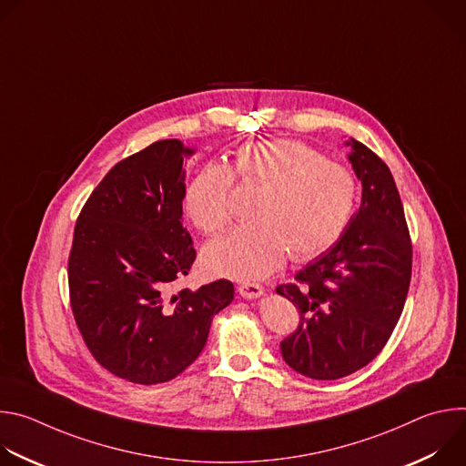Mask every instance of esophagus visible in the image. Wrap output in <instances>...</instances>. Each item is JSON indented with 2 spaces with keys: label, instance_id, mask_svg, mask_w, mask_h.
Segmentation results:
<instances>
[{
  "label": "esophagus",
  "instance_id": "34e87169",
  "mask_svg": "<svg viewBox=\"0 0 466 466\" xmlns=\"http://www.w3.org/2000/svg\"><path fill=\"white\" fill-rule=\"evenodd\" d=\"M238 291L243 299H258L263 295V288L256 282H243V284H239Z\"/></svg>",
  "mask_w": 466,
  "mask_h": 466
}]
</instances>
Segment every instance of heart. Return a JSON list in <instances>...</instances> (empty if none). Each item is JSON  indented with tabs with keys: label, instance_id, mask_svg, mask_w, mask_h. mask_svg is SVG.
Here are the masks:
<instances>
[{
	"label": "heart",
	"instance_id": "heart-1",
	"mask_svg": "<svg viewBox=\"0 0 466 466\" xmlns=\"http://www.w3.org/2000/svg\"><path fill=\"white\" fill-rule=\"evenodd\" d=\"M232 178L261 186L254 221L238 225L208 245L207 269L236 280L275 273L288 254L309 259L334 245L358 205V178L299 140H268L238 149L230 166L208 164L191 178L184 208L205 234L221 232L232 219Z\"/></svg>",
	"mask_w": 466,
	"mask_h": 466
}]
</instances>
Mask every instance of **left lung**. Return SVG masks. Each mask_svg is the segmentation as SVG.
I'll return each mask as SVG.
<instances>
[{
	"label": "left lung",
	"instance_id": "1",
	"mask_svg": "<svg viewBox=\"0 0 466 466\" xmlns=\"http://www.w3.org/2000/svg\"><path fill=\"white\" fill-rule=\"evenodd\" d=\"M349 160L361 180V207L341 238L277 293L300 320L282 343L286 363L313 380L345 378L369 365L402 315L413 248L387 164L361 142Z\"/></svg>",
	"mask_w": 466,
	"mask_h": 466
}]
</instances>
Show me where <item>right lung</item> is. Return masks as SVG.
<instances>
[{
    "instance_id": "add662e5",
    "label": "right lung",
    "mask_w": 466,
    "mask_h": 466,
    "mask_svg": "<svg viewBox=\"0 0 466 466\" xmlns=\"http://www.w3.org/2000/svg\"><path fill=\"white\" fill-rule=\"evenodd\" d=\"M180 140H160L117 162L90 193L68 258L70 304L94 360L117 378L155 385L177 378L207 345L230 280L197 291L173 284L195 261L182 225Z\"/></svg>"
}]
</instances>
